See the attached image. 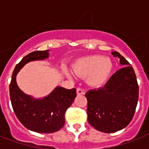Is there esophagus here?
I'll return each mask as SVG.
<instances>
[{
  "instance_id": "esophagus-1",
  "label": "esophagus",
  "mask_w": 149,
  "mask_h": 149,
  "mask_svg": "<svg viewBox=\"0 0 149 149\" xmlns=\"http://www.w3.org/2000/svg\"><path fill=\"white\" fill-rule=\"evenodd\" d=\"M77 95H84V91L82 88H80V87H78V88L77 89Z\"/></svg>"
}]
</instances>
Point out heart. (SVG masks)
Listing matches in <instances>:
<instances>
[{
  "label": "heart",
  "mask_w": 149,
  "mask_h": 149,
  "mask_svg": "<svg viewBox=\"0 0 149 149\" xmlns=\"http://www.w3.org/2000/svg\"><path fill=\"white\" fill-rule=\"evenodd\" d=\"M113 65L110 58L102 56H88L78 58L72 65V72L85 78L93 87H100L108 81Z\"/></svg>",
  "instance_id": "b5f03b06"
}]
</instances>
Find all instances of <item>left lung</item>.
<instances>
[{
    "label": "left lung",
    "instance_id": "obj_1",
    "mask_svg": "<svg viewBox=\"0 0 149 149\" xmlns=\"http://www.w3.org/2000/svg\"><path fill=\"white\" fill-rule=\"evenodd\" d=\"M124 66L104 86L86 92L87 120L95 129L113 133L127 127L139 100V85L134 69L118 52H112Z\"/></svg>",
    "mask_w": 149,
    "mask_h": 149
}]
</instances>
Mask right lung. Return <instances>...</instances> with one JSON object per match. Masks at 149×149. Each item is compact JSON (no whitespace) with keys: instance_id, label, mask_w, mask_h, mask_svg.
<instances>
[{"instance_id":"add662e5","label":"right lung","mask_w":149,"mask_h":149,"mask_svg":"<svg viewBox=\"0 0 149 149\" xmlns=\"http://www.w3.org/2000/svg\"><path fill=\"white\" fill-rule=\"evenodd\" d=\"M49 50L35 51L28 54L16 65L10 84V97L13 110L24 127L38 133L58 132L65 124V113L77 97L76 89L57 86L42 99H35L20 90L16 76L26 63L43 60L49 57Z\"/></svg>"}]
</instances>
